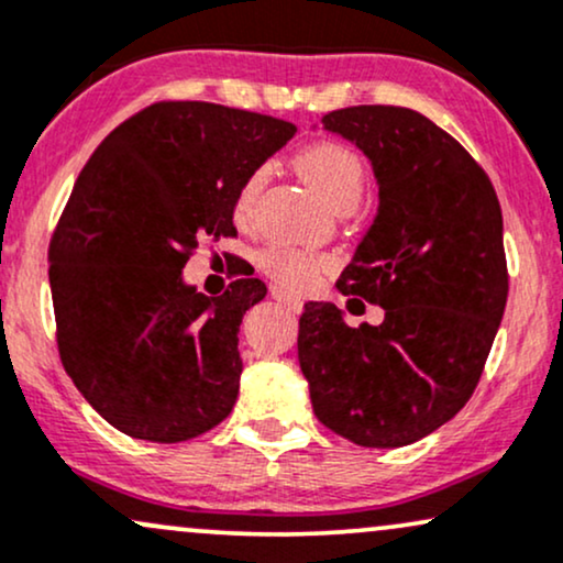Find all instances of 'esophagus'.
<instances>
[{
    "mask_svg": "<svg viewBox=\"0 0 563 563\" xmlns=\"http://www.w3.org/2000/svg\"><path fill=\"white\" fill-rule=\"evenodd\" d=\"M273 299H275L277 303H280V307H286V309H290V311H299V309H301L299 296L288 294V290H283V288H273Z\"/></svg>",
    "mask_w": 563,
    "mask_h": 563,
    "instance_id": "34e87169",
    "label": "esophagus"
}]
</instances>
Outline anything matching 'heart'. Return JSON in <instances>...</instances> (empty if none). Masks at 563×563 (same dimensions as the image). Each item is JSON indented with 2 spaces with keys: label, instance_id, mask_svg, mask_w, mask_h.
Returning <instances> with one entry per match:
<instances>
[{
  "label": "heart",
  "instance_id": "heart-1",
  "mask_svg": "<svg viewBox=\"0 0 563 563\" xmlns=\"http://www.w3.org/2000/svg\"><path fill=\"white\" fill-rule=\"evenodd\" d=\"M296 167L303 175V180L314 188L333 209L356 207L364 194L367 183V167L354 148L335 144V141H320L311 144L296 157ZM264 183V170H254L243 180L239 196H235V220H246L252 214L254 199ZM262 269L273 275L280 286L288 288H307L314 283V277L328 267V260L317 254L294 252V249H267L262 254Z\"/></svg>",
  "mask_w": 563,
  "mask_h": 563
}]
</instances>
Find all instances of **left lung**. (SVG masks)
<instances>
[{"mask_svg": "<svg viewBox=\"0 0 563 563\" xmlns=\"http://www.w3.org/2000/svg\"><path fill=\"white\" fill-rule=\"evenodd\" d=\"M369 159L377 214L338 288L380 303V324L349 328L307 301L299 364L324 428L364 449L435 432L475 393L509 296L504 217L483 167L406 107L362 104L322 118Z\"/></svg>", "mask_w": 563, "mask_h": 563, "instance_id": "1", "label": "left lung"}]
</instances>
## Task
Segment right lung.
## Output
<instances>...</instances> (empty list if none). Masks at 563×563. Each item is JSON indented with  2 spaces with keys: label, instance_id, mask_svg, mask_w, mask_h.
<instances>
[{
  "label": "right lung",
  "instance_id": "add662e5",
  "mask_svg": "<svg viewBox=\"0 0 563 563\" xmlns=\"http://www.w3.org/2000/svg\"><path fill=\"white\" fill-rule=\"evenodd\" d=\"M296 125L207 101H159L118 125L73 186L49 243L59 356L120 432L180 443L239 398V330L267 296L241 277L222 296L183 280L199 241L235 235L243 180Z\"/></svg>",
  "mask_w": 563,
  "mask_h": 563
}]
</instances>
